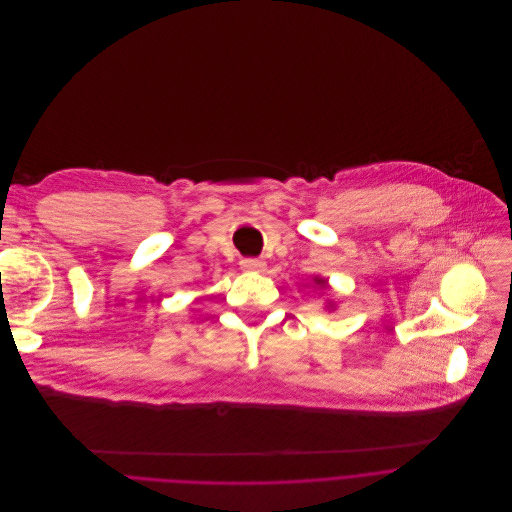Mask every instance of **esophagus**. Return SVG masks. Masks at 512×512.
Listing matches in <instances>:
<instances>
[{
    "label": "esophagus",
    "instance_id": "esophagus-1",
    "mask_svg": "<svg viewBox=\"0 0 512 512\" xmlns=\"http://www.w3.org/2000/svg\"><path fill=\"white\" fill-rule=\"evenodd\" d=\"M240 266L250 272H262L266 268V262L262 258H242Z\"/></svg>",
    "mask_w": 512,
    "mask_h": 512
}]
</instances>
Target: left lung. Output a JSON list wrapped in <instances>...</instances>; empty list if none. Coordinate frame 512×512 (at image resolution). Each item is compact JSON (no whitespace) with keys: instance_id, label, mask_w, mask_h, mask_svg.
Here are the masks:
<instances>
[{"instance_id":"left-lung-1","label":"left lung","mask_w":512,"mask_h":512,"mask_svg":"<svg viewBox=\"0 0 512 512\" xmlns=\"http://www.w3.org/2000/svg\"><path fill=\"white\" fill-rule=\"evenodd\" d=\"M317 284H321V286H325V280H317Z\"/></svg>"}]
</instances>
